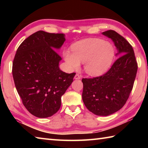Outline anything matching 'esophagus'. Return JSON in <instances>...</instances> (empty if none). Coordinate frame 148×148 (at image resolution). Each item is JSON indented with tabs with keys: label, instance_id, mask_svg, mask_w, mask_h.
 <instances>
[{
	"label": "esophagus",
	"instance_id": "obj_1",
	"mask_svg": "<svg viewBox=\"0 0 148 148\" xmlns=\"http://www.w3.org/2000/svg\"><path fill=\"white\" fill-rule=\"evenodd\" d=\"M74 78L76 79H79L80 78H81V76H80L78 74H76V75H75Z\"/></svg>",
	"mask_w": 148,
	"mask_h": 148
}]
</instances>
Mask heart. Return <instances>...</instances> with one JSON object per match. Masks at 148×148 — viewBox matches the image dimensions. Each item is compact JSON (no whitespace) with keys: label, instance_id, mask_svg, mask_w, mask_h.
I'll return each instance as SVG.
<instances>
[{"label":"heart","instance_id":"heart-1","mask_svg":"<svg viewBox=\"0 0 148 148\" xmlns=\"http://www.w3.org/2000/svg\"><path fill=\"white\" fill-rule=\"evenodd\" d=\"M72 51L66 50L64 57L72 69H77L80 62L84 63L87 73L99 76L106 72L110 67L114 57L112 45L99 38H89L77 42L72 47Z\"/></svg>","mask_w":148,"mask_h":148}]
</instances>
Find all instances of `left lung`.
Segmentation results:
<instances>
[{"label": "left lung", "mask_w": 148, "mask_h": 148, "mask_svg": "<svg viewBox=\"0 0 148 148\" xmlns=\"http://www.w3.org/2000/svg\"><path fill=\"white\" fill-rule=\"evenodd\" d=\"M111 38L118 51L117 57L104 74L83 78L82 99L90 112L107 116L123 108L134 86L138 64L133 48L129 42L113 30L102 32Z\"/></svg>", "instance_id": "8db88e82"}]
</instances>
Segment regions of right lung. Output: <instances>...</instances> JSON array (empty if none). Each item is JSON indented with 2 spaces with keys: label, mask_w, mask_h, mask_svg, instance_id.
Wrapping results in <instances>:
<instances>
[{
  "label": "right lung",
  "mask_w": 148,
  "mask_h": 148,
  "mask_svg": "<svg viewBox=\"0 0 148 148\" xmlns=\"http://www.w3.org/2000/svg\"><path fill=\"white\" fill-rule=\"evenodd\" d=\"M65 41L62 33L34 32L20 44L12 64L17 91L26 109L33 116L46 118L59 110L61 97L76 73L59 69L61 57L55 49Z\"/></svg>",
  "instance_id": "right-lung-1"
}]
</instances>
